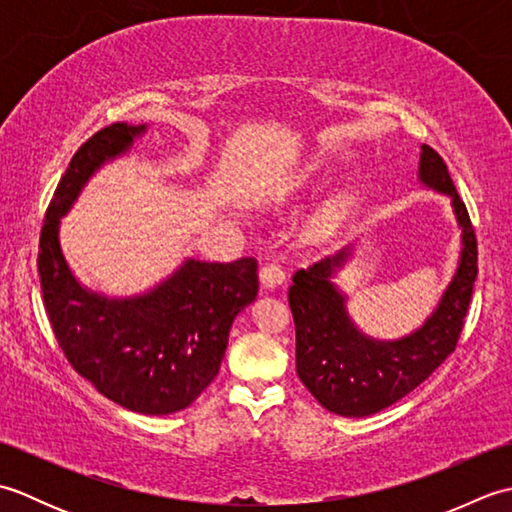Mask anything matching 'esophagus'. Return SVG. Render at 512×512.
Returning a JSON list of instances; mask_svg holds the SVG:
<instances>
[{
  "label": "esophagus",
  "mask_w": 512,
  "mask_h": 512,
  "mask_svg": "<svg viewBox=\"0 0 512 512\" xmlns=\"http://www.w3.org/2000/svg\"><path fill=\"white\" fill-rule=\"evenodd\" d=\"M259 281H262V286H264L266 290L279 288V286L286 281V270L281 268L277 262L266 264L262 270H259Z\"/></svg>",
  "instance_id": "34e87169"
}]
</instances>
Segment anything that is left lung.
Here are the masks:
<instances>
[{"mask_svg": "<svg viewBox=\"0 0 512 512\" xmlns=\"http://www.w3.org/2000/svg\"><path fill=\"white\" fill-rule=\"evenodd\" d=\"M418 180L451 198L462 231L458 268L420 328L400 339H374L352 321L347 295L334 277L352 257V244L306 270H297L288 301L297 330V374L321 405L345 418L378 413L405 398L444 363L460 339L477 277V239L469 211L444 160L422 145Z\"/></svg>", "mask_w": 512, "mask_h": 512, "instance_id": "8db88e82", "label": "left lung"}]
</instances>
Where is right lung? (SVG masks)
<instances>
[{
  "label": "right lung",
  "instance_id": "add662e5",
  "mask_svg": "<svg viewBox=\"0 0 512 512\" xmlns=\"http://www.w3.org/2000/svg\"><path fill=\"white\" fill-rule=\"evenodd\" d=\"M147 125L114 123L81 145L48 206L39 277L54 336L85 380L129 411L167 416L187 409L220 372L235 317L255 301L257 259L231 264L184 259L147 292L105 297L65 262L59 228L105 162L125 156Z\"/></svg>",
  "mask_w": 512,
  "mask_h": 512
}]
</instances>
